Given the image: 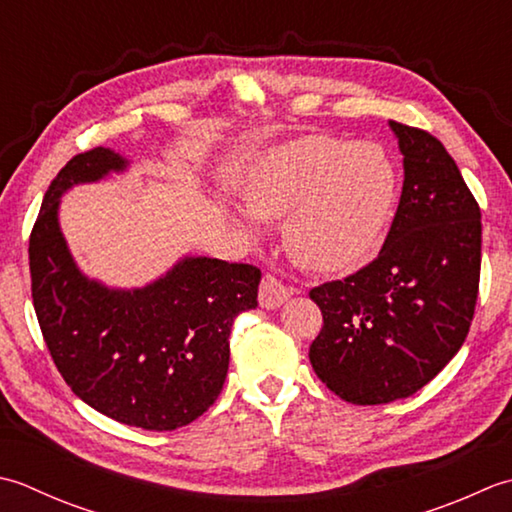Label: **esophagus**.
Here are the masks:
<instances>
[{"label":"esophagus","instance_id":"esophagus-1","mask_svg":"<svg viewBox=\"0 0 512 512\" xmlns=\"http://www.w3.org/2000/svg\"><path fill=\"white\" fill-rule=\"evenodd\" d=\"M294 294V289L287 287L285 283H280L276 276L265 274L263 280H260V289H258V300L260 307L265 309H276L283 305V302Z\"/></svg>","mask_w":512,"mask_h":512}]
</instances>
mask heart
I'll return each instance as SVG.
<instances>
[{"instance_id": "heart-1", "label": "heart", "mask_w": 512, "mask_h": 512, "mask_svg": "<svg viewBox=\"0 0 512 512\" xmlns=\"http://www.w3.org/2000/svg\"><path fill=\"white\" fill-rule=\"evenodd\" d=\"M243 203L260 218L288 212L283 241L300 265L344 271L380 243L395 172L375 145L314 134L271 150L249 174Z\"/></svg>"}]
</instances>
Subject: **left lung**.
Here are the masks:
<instances>
[{
  "mask_svg": "<svg viewBox=\"0 0 512 512\" xmlns=\"http://www.w3.org/2000/svg\"><path fill=\"white\" fill-rule=\"evenodd\" d=\"M404 185L380 254L309 298L322 329L309 360L351 404L409 398L464 344L479 294L482 212L453 156L433 134L391 121Z\"/></svg>",
  "mask_w": 512,
  "mask_h": 512,
  "instance_id": "8db88e82",
  "label": "left lung"
}]
</instances>
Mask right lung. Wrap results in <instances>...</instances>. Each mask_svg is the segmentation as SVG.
Returning a JSON list of instances; mask_svg holds the SVG:
<instances>
[{
	"mask_svg": "<svg viewBox=\"0 0 512 512\" xmlns=\"http://www.w3.org/2000/svg\"><path fill=\"white\" fill-rule=\"evenodd\" d=\"M123 168L117 152L92 148L52 179L28 243L33 305L55 367L75 395L121 424L174 431L221 395L229 333L238 314L258 307L260 269L185 258L143 289L88 280L61 236L59 196Z\"/></svg>",
	"mask_w": 512,
	"mask_h": 512,
	"instance_id": "add662e5",
	"label": "right lung"
}]
</instances>
